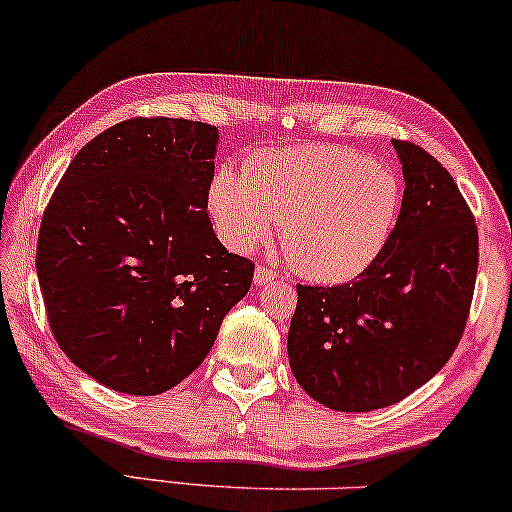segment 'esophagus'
Instances as JSON below:
<instances>
[{
	"label": "esophagus",
	"instance_id": "1",
	"mask_svg": "<svg viewBox=\"0 0 512 512\" xmlns=\"http://www.w3.org/2000/svg\"><path fill=\"white\" fill-rule=\"evenodd\" d=\"M276 278V271L274 269H267V267H257L255 269V283L257 286H264V283H271Z\"/></svg>",
	"mask_w": 512,
	"mask_h": 512
}]
</instances>
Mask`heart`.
Here are the masks:
<instances>
[{"label": "heart", "instance_id": "obj_1", "mask_svg": "<svg viewBox=\"0 0 512 512\" xmlns=\"http://www.w3.org/2000/svg\"><path fill=\"white\" fill-rule=\"evenodd\" d=\"M399 181L366 155L342 146H295L262 153L245 179L222 170L208 205L236 250L267 241L281 217V245L302 276L338 283L383 252L399 217Z\"/></svg>", "mask_w": 512, "mask_h": 512}]
</instances>
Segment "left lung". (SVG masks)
<instances>
[{
	"label": "left lung",
	"mask_w": 512,
	"mask_h": 512,
	"mask_svg": "<svg viewBox=\"0 0 512 512\" xmlns=\"http://www.w3.org/2000/svg\"><path fill=\"white\" fill-rule=\"evenodd\" d=\"M404 198L390 241L342 286H297L288 359L309 397L333 411H375L425 385L463 338L480 243L454 177L394 139Z\"/></svg>",
	"instance_id": "obj_1"
}]
</instances>
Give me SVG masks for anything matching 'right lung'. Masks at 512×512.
I'll return each mask as SVG.
<instances>
[{
  "instance_id": "obj_1",
  "label": "right lung",
  "mask_w": 512,
  "mask_h": 512,
  "mask_svg": "<svg viewBox=\"0 0 512 512\" xmlns=\"http://www.w3.org/2000/svg\"><path fill=\"white\" fill-rule=\"evenodd\" d=\"M217 127L132 118L94 137L44 210L37 276L58 347L115 392L151 397L196 371L255 264L208 215Z\"/></svg>"
}]
</instances>
